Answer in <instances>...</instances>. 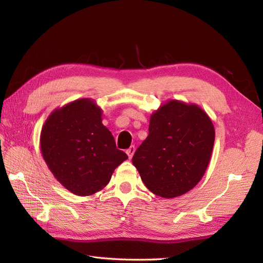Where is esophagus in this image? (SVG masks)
Here are the masks:
<instances>
[{
  "mask_svg": "<svg viewBox=\"0 0 263 263\" xmlns=\"http://www.w3.org/2000/svg\"><path fill=\"white\" fill-rule=\"evenodd\" d=\"M126 154H127V156H128L129 159H132L134 154H135V146H130L128 149H127L126 150Z\"/></svg>",
  "mask_w": 263,
  "mask_h": 263,
  "instance_id": "34e87169",
  "label": "esophagus"
}]
</instances>
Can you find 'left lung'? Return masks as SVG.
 Returning <instances> with one entry per match:
<instances>
[{
    "instance_id": "8db88e82",
    "label": "left lung",
    "mask_w": 263,
    "mask_h": 263,
    "mask_svg": "<svg viewBox=\"0 0 263 263\" xmlns=\"http://www.w3.org/2000/svg\"><path fill=\"white\" fill-rule=\"evenodd\" d=\"M214 140L213 122L203 108L169 100L151 114L148 137L132 161L150 192L173 198L187 193L202 180Z\"/></svg>"
}]
</instances>
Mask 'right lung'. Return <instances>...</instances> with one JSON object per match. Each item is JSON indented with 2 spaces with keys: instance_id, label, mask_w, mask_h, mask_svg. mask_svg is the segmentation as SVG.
<instances>
[{
  "instance_id": "obj_1",
  "label": "right lung",
  "mask_w": 263,
  "mask_h": 263,
  "mask_svg": "<svg viewBox=\"0 0 263 263\" xmlns=\"http://www.w3.org/2000/svg\"><path fill=\"white\" fill-rule=\"evenodd\" d=\"M102 108L92 99H79L53 109L41 133V150L60 184L79 196L104 189L127 155L118 150L102 123Z\"/></svg>"
}]
</instances>
